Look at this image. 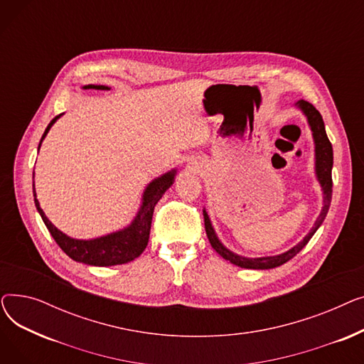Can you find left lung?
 Wrapping results in <instances>:
<instances>
[{
	"mask_svg": "<svg viewBox=\"0 0 364 364\" xmlns=\"http://www.w3.org/2000/svg\"><path fill=\"white\" fill-rule=\"evenodd\" d=\"M295 106L307 117L309 125L313 132V140H314V153H316V177L321 186L323 190V208L318 218L314 223V227L311 228V232L305 236L298 245L291 247L289 251H286L279 255L273 257H261V258H246L242 255H237L232 252L230 250L220 242V239L215 235L214 227L211 224V220L208 217V213L203 209V218H205V230L206 236L209 239V243L214 247V250L227 261H230L232 264L242 267V269H252V270H269L274 269V267H279L284 262H288L292 259L302 247L309 243V240L313 237V235L317 232V228L321 225L329 211L331 200H332V166H333V150L332 144L328 139L326 129H324V122L320 112L309 102L305 100H298Z\"/></svg>",
	"mask_w": 364,
	"mask_h": 364,
	"instance_id": "left-lung-1",
	"label": "left lung"
}]
</instances>
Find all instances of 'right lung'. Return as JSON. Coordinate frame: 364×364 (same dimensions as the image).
Masks as SVG:
<instances>
[{
	"mask_svg": "<svg viewBox=\"0 0 364 364\" xmlns=\"http://www.w3.org/2000/svg\"><path fill=\"white\" fill-rule=\"evenodd\" d=\"M84 90H110L106 85H84ZM63 113L57 114V117L48 124L46 128L40 146H38V150L41 147L43 140L48 134L50 128L53 124L62 117ZM177 174V169H171L161 177L151 180L143 193L141 199V206L139 209V213L131 221V224L122 230L113 232L110 235L102 236V237H95L90 240H82V239H73L60 232L59 228L54 227L51 221L46 217L44 211L40 206V202L36 199L35 193V184L33 187V200L35 206L40 213L44 224L47 225L48 232L51 233L53 239L55 243L62 247V251L70 257L73 261L84 262L87 265H95V267H109V265H118V264H127L132 259H136L137 257L141 255V252L146 250L147 242H149V235H150V224H151V217L153 211H155V205L158 200L164 196V193L174 183V177Z\"/></svg>",
	"mask_w": 364,
	"mask_h": 364,
	"instance_id": "right-lung-1",
	"label": "right lung"
}]
</instances>
